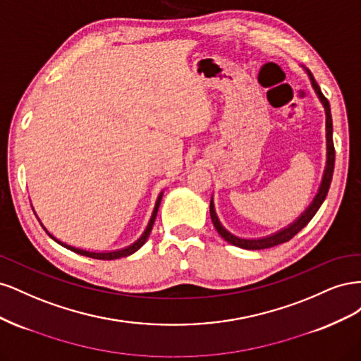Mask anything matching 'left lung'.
I'll use <instances>...</instances> for the list:
<instances>
[{
    "label": "left lung",
    "mask_w": 361,
    "mask_h": 361,
    "mask_svg": "<svg viewBox=\"0 0 361 361\" xmlns=\"http://www.w3.org/2000/svg\"><path fill=\"white\" fill-rule=\"evenodd\" d=\"M307 72L309 78L312 81V87L314 89L316 94H318L319 101L324 105V110H325V130H326V166L324 170V176L321 180V187L316 192L313 202L309 204L307 209H305L297 220H295L292 224H289L288 227H283L281 231L264 236V238H257V239H245V238H239L233 233H231L227 231V228L221 224V221L218 220L216 212H215V207H214V200L211 199V206H209V212H211V218H212V223L214 227L216 228V232L221 235V238L224 241H227L228 244L236 245L239 248H245V250H264V248H271V247H276L279 244L283 243H288L289 239H292L295 235H297L301 228H304L305 226L309 224V221L314 216V214L318 212V209L321 207V204L324 203L326 194H329L330 190V183L333 179V171H334V159H336V152H334V145H333V120H331V110H330V102L326 101V97L322 94L321 89L318 82L314 81L313 75L305 69Z\"/></svg>",
    "instance_id": "left-lung-1"
}]
</instances>
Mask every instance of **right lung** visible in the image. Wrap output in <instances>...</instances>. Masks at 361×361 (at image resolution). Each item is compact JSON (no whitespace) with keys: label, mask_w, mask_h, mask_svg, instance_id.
<instances>
[{"label":"right lung","mask_w":361,"mask_h":361,"mask_svg":"<svg viewBox=\"0 0 361 361\" xmlns=\"http://www.w3.org/2000/svg\"><path fill=\"white\" fill-rule=\"evenodd\" d=\"M161 199H162V192L158 195V200H157V203H155V207H154V212H152V216H150V221H149V224H147V227H146V231L143 232V235H141L137 241L134 243V244H130V245H128V247H125V248H120V250H114V251H89V250H82V248H76V247H73V245H69V244H66V243H63V241H60V239H57L56 236L54 235H51L48 231H47V227L42 224V221H40V218L37 216V220H39V223L42 224V227H43V231H45L54 241L56 243H59L60 245H63L64 248H68V250H71V251H73V253H76V255H81V256H87V257H93V259H99V260H113V259H120V257H126V256H130L133 253H135V251L140 248V247H143V244L147 241V238H149V235H150V232H152V227H154V223H155V218H157V214H158V207H159V204H161Z\"/></svg>","instance_id":"1"}]
</instances>
